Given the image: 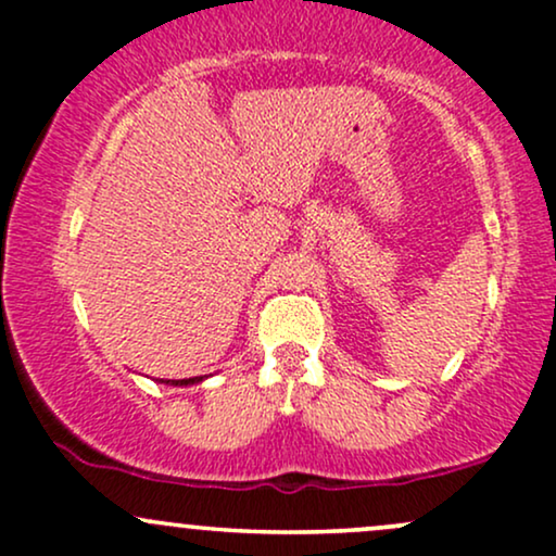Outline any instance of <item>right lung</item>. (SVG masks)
<instances>
[{
  "mask_svg": "<svg viewBox=\"0 0 556 556\" xmlns=\"http://www.w3.org/2000/svg\"><path fill=\"white\" fill-rule=\"evenodd\" d=\"M203 379H206V376H193V379H162V384H169V387H190V384H201Z\"/></svg>",
  "mask_w": 556,
  "mask_h": 556,
  "instance_id": "obj_1",
  "label": "right lung"
}]
</instances>
